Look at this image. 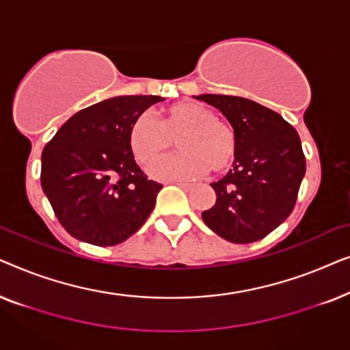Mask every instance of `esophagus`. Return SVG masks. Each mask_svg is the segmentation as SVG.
Wrapping results in <instances>:
<instances>
[{"mask_svg":"<svg viewBox=\"0 0 350 350\" xmlns=\"http://www.w3.org/2000/svg\"><path fill=\"white\" fill-rule=\"evenodd\" d=\"M175 185H176V186H180V188H181V189H185V191L193 189V185H188V183H180V181H176Z\"/></svg>","mask_w":350,"mask_h":350,"instance_id":"esophagus-1","label":"esophagus"}]
</instances>
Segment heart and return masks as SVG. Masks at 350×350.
<instances>
[{
  "mask_svg": "<svg viewBox=\"0 0 350 350\" xmlns=\"http://www.w3.org/2000/svg\"><path fill=\"white\" fill-rule=\"evenodd\" d=\"M178 152L156 161L150 174L157 180H191L205 170L221 174L237 156V135L232 126L215 118L208 107L180 102L162 109L157 122L140 114L129 129V146L138 164L148 165L174 143Z\"/></svg>",
  "mask_w": 350,
  "mask_h": 350,
  "instance_id": "heart-1",
  "label": "heart"
}]
</instances>
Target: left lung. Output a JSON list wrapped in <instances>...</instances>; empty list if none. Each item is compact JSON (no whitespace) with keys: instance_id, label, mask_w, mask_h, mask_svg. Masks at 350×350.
<instances>
[{"instance_id":"8db88e82","label":"left lung","mask_w":350,"mask_h":350,"mask_svg":"<svg viewBox=\"0 0 350 350\" xmlns=\"http://www.w3.org/2000/svg\"><path fill=\"white\" fill-rule=\"evenodd\" d=\"M196 98L219 109L237 135L232 169L212 183L217 202L202 212L204 223L229 242L260 241L293 212L306 174L298 132L253 100L215 94Z\"/></svg>"}]
</instances>
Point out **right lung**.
Here are the masks:
<instances>
[{
	"label": "right lung",
	"instance_id": "1",
	"mask_svg": "<svg viewBox=\"0 0 350 350\" xmlns=\"http://www.w3.org/2000/svg\"><path fill=\"white\" fill-rule=\"evenodd\" d=\"M157 95H122L81 109L41 154V186L66 232L98 247L118 245L150 217L162 185L148 180L129 146L133 119Z\"/></svg>",
	"mask_w": 350,
	"mask_h": 350
}]
</instances>
